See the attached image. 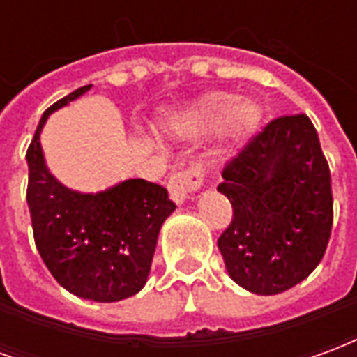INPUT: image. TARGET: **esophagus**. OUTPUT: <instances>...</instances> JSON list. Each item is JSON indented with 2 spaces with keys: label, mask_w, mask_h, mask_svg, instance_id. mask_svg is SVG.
<instances>
[{
  "label": "esophagus",
  "mask_w": 357,
  "mask_h": 357,
  "mask_svg": "<svg viewBox=\"0 0 357 357\" xmlns=\"http://www.w3.org/2000/svg\"><path fill=\"white\" fill-rule=\"evenodd\" d=\"M202 185V172L199 166H187L178 170L168 181V191H170L172 201L183 204L191 195Z\"/></svg>",
  "instance_id": "obj_1"
}]
</instances>
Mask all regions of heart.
Wrapping results in <instances>:
<instances>
[{
  "mask_svg": "<svg viewBox=\"0 0 357 357\" xmlns=\"http://www.w3.org/2000/svg\"><path fill=\"white\" fill-rule=\"evenodd\" d=\"M260 110L252 101H237L233 93L216 91L204 95L174 120V130L185 135H201L224 126L225 145L218 155L225 156L235 141L243 139L258 122Z\"/></svg>",
  "mask_w": 357,
  "mask_h": 357,
  "instance_id": "obj_1",
  "label": "heart"
}]
</instances>
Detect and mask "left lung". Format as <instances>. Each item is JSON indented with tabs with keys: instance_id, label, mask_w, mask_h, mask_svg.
Instances as JSON below:
<instances>
[{
	"instance_id": "obj_1",
	"label": "left lung",
	"mask_w": 357,
	"mask_h": 357,
	"mask_svg": "<svg viewBox=\"0 0 357 357\" xmlns=\"http://www.w3.org/2000/svg\"><path fill=\"white\" fill-rule=\"evenodd\" d=\"M218 191L233 220L218 248L233 281L279 294L321 262L333 227L331 172L306 114L271 120L225 164Z\"/></svg>"
}]
</instances>
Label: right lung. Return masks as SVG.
I'll return each instance as SVG.
<instances>
[{"instance_id":"1","label":"right lung","mask_w":357,"mask_h":357,"mask_svg":"<svg viewBox=\"0 0 357 357\" xmlns=\"http://www.w3.org/2000/svg\"><path fill=\"white\" fill-rule=\"evenodd\" d=\"M89 88H78L43 112L26 151V201L36 248L57 283L80 298L118 302L147 283L158 233L176 204L162 185L145 179L78 193L47 170L40 143L45 120Z\"/></svg>"}]
</instances>
